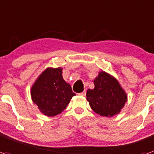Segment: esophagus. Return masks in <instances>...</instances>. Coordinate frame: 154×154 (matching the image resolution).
Returning a JSON list of instances; mask_svg holds the SVG:
<instances>
[{
  "mask_svg": "<svg viewBox=\"0 0 154 154\" xmlns=\"http://www.w3.org/2000/svg\"><path fill=\"white\" fill-rule=\"evenodd\" d=\"M79 95H81V96H85L86 95V91H84L81 92V93H79Z\"/></svg>",
  "mask_w": 154,
  "mask_h": 154,
  "instance_id": "1",
  "label": "esophagus"
}]
</instances>
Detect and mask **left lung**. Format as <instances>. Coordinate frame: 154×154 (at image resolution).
Listing matches in <instances>:
<instances>
[{
	"instance_id": "left-lung-1",
	"label": "left lung",
	"mask_w": 154,
	"mask_h": 154,
	"mask_svg": "<svg viewBox=\"0 0 154 154\" xmlns=\"http://www.w3.org/2000/svg\"><path fill=\"white\" fill-rule=\"evenodd\" d=\"M94 89L87 91V100L92 110L107 118L119 114L127 101V94L119 81L103 71L94 79Z\"/></svg>"
}]
</instances>
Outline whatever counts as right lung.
Returning a JSON list of instances; mask_svg holds the SVG:
<instances>
[{
  "instance_id": "add662e5",
  "label": "right lung",
  "mask_w": 154,
  "mask_h": 154,
  "mask_svg": "<svg viewBox=\"0 0 154 154\" xmlns=\"http://www.w3.org/2000/svg\"><path fill=\"white\" fill-rule=\"evenodd\" d=\"M61 67H48L31 88L32 100L44 115L53 117L62 113L75 95L71 85L63 79Z\"/></svg>"
}]
</instances>
